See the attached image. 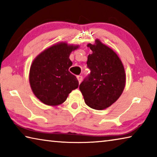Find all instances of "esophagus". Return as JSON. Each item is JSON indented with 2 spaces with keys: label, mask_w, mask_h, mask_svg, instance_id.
<instances>
[{
  "label": "esophagus",
  "mask_w": 157,
  "mask_h": 157,
  "mask_svg": "<svg viewBox=\"0 0 157 157\" xmlns=\"http://www.w3.org/2000/svg\"><path fill=\"white\" fill-rule=\"evenodd\" d=\"M77 79H78V82H79V83L80 84V83H81V82H82V75H78V76H77Z\"/></svg>",
  "instance_id": "1"
}]
</instances>
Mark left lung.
Masks as SVG:
<instances>
[{
	"instance_id": "1",
	"label": "left lung",
	"mask_w": 157,
	"mask_h": 157,
	"mask_svg": "<svg viewBox=\"0 0 157 157\" xmlns=\"http://www.w3.org/2000/svg\"><path fill=\"white\" fill-rule=\"evenodd\" d=\"M87 46L93 52L86 62L91 73L79 84V90L89 107L102 110L121 95L125 86V71L116 53L99 39Z\"/></svg>"
}]
</instances>
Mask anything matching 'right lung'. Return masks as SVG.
I'll return each mask as SVG.
<instances>
[{
	"label": "right lung",
	"mask_w": 157,
	"mask_h": 157,
	"mask_svg": "<svg viewBox=\"0 0 157 157\" xmlns=\"http://www.w3.org/2000/svg\"><path fill=\"white\" fill-rule=\"evenodd\" d=\"M78 48L61 42L44 50L32 63L29 74L32 91L44 104H62L68 94L78 89V79L68 69L73 64L69 56Z\"/></svg>",
	"instance_id": "right-lung-1"
}]
</instances>
